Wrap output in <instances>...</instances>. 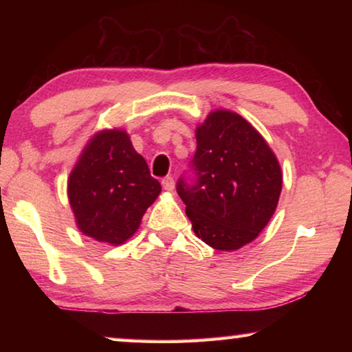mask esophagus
Segmentation results:
<instances>
[{"mask_svg":"<svg viewBox=\"0 0 352 352\" xmlns=\"http://www.w3.org/2000/svg\"><path fill=\"white\" fill-rule=\"evenodd\" d=\"M162 184H163V188L166 190H174V188H175V182H174V178H172L170 175L169 177H164L163 180H162Z\"/></svg>","mask_w":352,"mask_h":352,"instance_id":"esophagus-1","label":"esophagus"}]
</instances>
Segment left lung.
Segmentation results:
<instances>
[{
	"label": "left lung",
	"instance_id": "8db88e82",
	"mask_svg": "<svg viewBox=\"0 0 352 352\" xmlns=\"http://www.w3.org/2000/svg\"><path fill=\"white\" fill-rule=\"evenodd\" d=\"M197 151L177 192L192 230L208 245L231 252L256 239L276 210L279 163L252 124L217 110L195 132Z\"/></svg>",
	"mask_w": 352,
	"mask_h": 352
}]
</instances>
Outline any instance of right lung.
<instances>
[{"mask_svg": "<svg viewBox=\"0 0 352 352\" xmlns=\"http://www.w3.org/2000/svg\"><path fill=\"white\" fill-rule=\"evenodd\" d=\"M162 184L122 130L98 133L69 175L68 197L83 234L119 245L138 230Z\"/></svg>", "mask_w": 352, "mask_h": 352, "instance_id": "1", "label": "right lung"}]
</instances>
